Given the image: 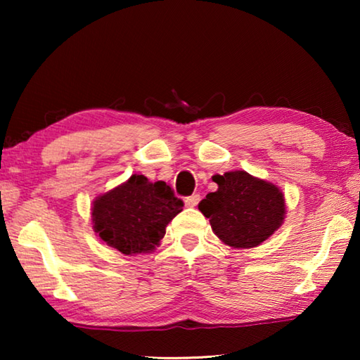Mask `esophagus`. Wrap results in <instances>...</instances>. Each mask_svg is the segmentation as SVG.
<instances>
[{"instance_id": "esophagus-1", "label": "esophagus", "mask_w": 360, "mask_h": 360, "mask_svg": "<svg viewBox=\"0 0 360 360\" xmlns=\"http://www.w3.org/2000/svg\"><path fill=\"white\" fill-rule=\"evenodd\" d=\"M200 202V195L198 193H193L191 195V197L186 198V206H188V208H193V206H197Z\"/></svg>"}]
</instances>
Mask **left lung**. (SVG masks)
<instances>
[{
  "instance_id": "left-lung-1",
  "label": "left lung",
  "mask_w": 360,
  "mask_h": 360,
  "mask_svg": "<svg viewBox=\"0 0 360 360\" xmlns=\"http://www.w3.org/2000/svg\"><path fill=\"white\" fill-rule=\"evenodd\" d=\"M212 181L219 188L206 195L198 210L225 245L255 248L283 224L284 195L276 186L246 172L216 174Z\"/></svg>"
}]
</instances>
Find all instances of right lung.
Instances as JSON below:
<instances>
[{
    "instance_id": "obj_1",
    "label": "right lung",
    "mask_w": 360,
    "mask_h": 360,
    "mask_svg": "<svg viewBox=\"0 0 360 360\" xmlns=\"http://www.w3.org/2000/svg\"><path fill=\"white\" fill-rule=\"evenodd\" d=\"M182 206L167 182H150L143 174H133L125 184L95 200L94 229L108 246L122 254L148 252L163 238L168 222Z\"/></svg>"
}]
</instances>
